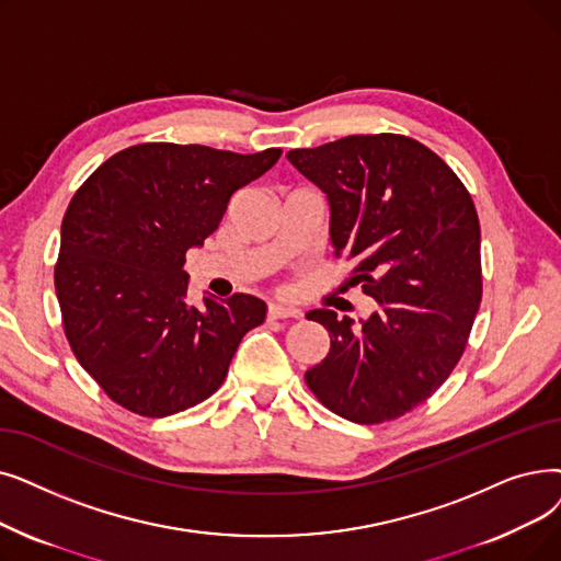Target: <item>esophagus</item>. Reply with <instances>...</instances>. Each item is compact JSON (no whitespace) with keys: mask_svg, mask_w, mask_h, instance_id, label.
Wrapping results in <instances>:
<instances>
[{"mask_svg":"<svg viewBox=\"0 0 561 561\" xmlns=\"http://www.w3.org/2000/svg\"><path fill=\"white\" fill-rule=\"evenodd\" d=\"M298 316H302V311L296 309V307L279 305V302L267 305V319H271V321H277V319H298Z\"/></svg>","mask_w":561,"mask_h":561,"instance_id":"1","label":"esophagus"}]
</instances>
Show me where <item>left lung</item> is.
I'll return each instance as SVG.
<instances>
[{
    "mask_svg": "<svg viewBox=\"0 0 561 561\" xmlns=\"http://www.w3.org/2000/svg\"><path fill=\"white\" fill-rule=\"evenodd\" d=\"M330 202L334 256L380 309L359 330L332 309L309 321L330 353L305 380L334 415L382 424L422 405L468 346L481 302V229L454 169L417 139L348 135L286 153Z\"/></svg>",
    "mask_w": 561,
    "mask_h": 561,
    "instance_id": "obj_1",
    "label": "left lung"
}]
</instances>
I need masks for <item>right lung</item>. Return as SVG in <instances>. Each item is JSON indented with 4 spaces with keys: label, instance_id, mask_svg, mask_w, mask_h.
<instances>
[{
    "label": "right lung",
    "instance_id": "obj_1",
    "mask_svg": "<svg viewBox=\"0 0 561 561\" xmlns=\"http://www.w3.org/2000/svg\"><path fill=\"white\" fill-rule=\"evenodd\" d=\"M279 156L146 141L105 160L70 199L55 265L61 325L121 408L167 417L202 403L263 323L265 302L248 294L192 307L183 263L220 227L231 194Z\"/></svg>",
    "mask_w": 561,
    "mask_h": 561
}]
</instances>
